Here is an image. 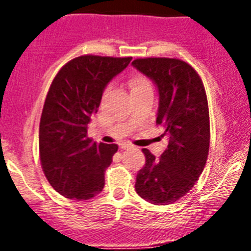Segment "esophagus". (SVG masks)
<instances>
[{
  "mask_svg": "<svg viewBox=\"0 0 251 251\" xmlns=\"http://www.w3.org/2000/svg\"><path fill=\"white\" fill-rule=\"evenodd\" d=\"M130 147H132V146H130L129 143H121V145H119V148H121V150H128V148Z\"/></svg>",
  "mask_w": 251,
  "mask_h": 251,
  "instance_id": "esophagus-1",
  "label": "esophagus"
}]
</instances>
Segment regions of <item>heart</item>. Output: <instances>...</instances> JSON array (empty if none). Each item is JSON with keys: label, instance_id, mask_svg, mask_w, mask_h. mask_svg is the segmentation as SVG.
Instances as JSON below:
<instances>
[{"label": "heart", "instance_id": "1", "mask_svg": "<svg viewBox=\"0 0 251 251\" xmlns=\"http://www.w3.org/2000/svg\"><path fill=\"white\" fill-rule=\"evenodd\" d=\"M128 83H129V86L132 88V90L141 89V88H145V86H150V83L147 81V79L139 74L132 75Z\"/></svg>", "mask_w": 251, "mask_h": 251}]
</instances>
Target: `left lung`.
Here are the masks:
<instances>
[{
	"label": "left lung",
	"mask_w": 251,
	"mask_h": 251,
	"mask_svg": "<svg viewBox=\"0 0 251 251\" xmlns=\"http://www.w3.org/2000/svg\"><path fill=\"white\" fill-rule=\"evenodd\" d=\"M158 88L156 123L165 127L168 146L159 158L143 148L136 191L154 205H170L185 196L205 168L210 147V115L200 75L183 60L145 57L132 61Z\"/></svg>",
	"instance_id": "1"
}]
</instances>
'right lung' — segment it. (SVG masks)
Listing matches in <instances>:
<instances>
[{
  "mask_svg": "<svg viewBox=\"0 0 251 251\" xmlns=\"http://www.w3.org/2000/svg\"><path fill=\"white\" fill-rule=\"evenodd\" d=\"M130 60L81 55L66 63L51 83L40 119V162L49 183L66 199L89 200L103 190L104 172L118 146L93 142L88 124L106 84Z\"/></svg>",
  "mask_w": 251,
  "mask_h": 251,
  "instance_id": "add662e5",
  "label": "right lung"
}]
</instances>
